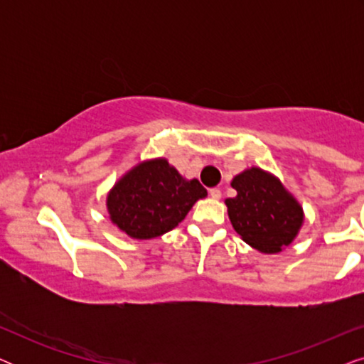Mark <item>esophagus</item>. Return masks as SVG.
<instances>
[{
	"mask_svg": "<svg viewBox=\"0 0 364 364\" xmlns=\"http://www.w3.org/2000/svg\"><path fill=\"white\" fill-rule=\"evenodd\" d=\"M208 193H210V197H212V198H215V200H218V198L222 197L220 188H210V191H208Z\"/></svg>",
	"mask_w": 364,
	"mask_h": 364,
	"instance_id": "obj_1",
	"label": "esophagus"
}]
</instances>
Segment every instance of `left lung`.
<instances>
[{
    "label": "left lung",
    "instance_id": "1",
    "mask_svg": "<svg viewBox=\"0 0 364 364\" xmlns=\"http://www.w3.org/2000/svg\"><path fill=\"white\" fill-rule=\"evenodd\" d=\"M232 187L237 196L227 198L225 205L243 242L262 253H278L295 240L305 212L280 178L250 167L233 177Z\"/></svg>",
    "mask_w": 364,
    "mask_h": 364
}]
</instances>
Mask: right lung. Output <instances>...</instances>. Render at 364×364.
I'll return each instance as SVG.
<instances>
[{
    "mask_svg": "<svg viewBox=\"0 0 364 364\" xmlns=\"http://www.w3.org/2000/svg\"><path fill=\"white\" fill-rule=\"evenodd\" d=\"M207 197L197 178L187 181L167 159L139 162L109 191V218L136 240H151L181 223L193 203Z\"/></svg>",
    "mask_w": 364,
    "mask_h": 364,
    "instance_id": "right-lung-1",
    "label": "right lung"
}]
</instances>
